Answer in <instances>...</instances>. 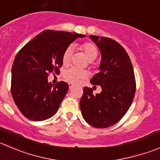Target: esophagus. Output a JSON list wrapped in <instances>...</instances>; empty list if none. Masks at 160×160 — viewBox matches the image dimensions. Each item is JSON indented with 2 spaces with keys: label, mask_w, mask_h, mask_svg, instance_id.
<instances>
[{
  "label": "esophagus",
  "mask_w": 160,
  "mask_h": 160,
  "mask_svg": "<svg viewBox=\"0 0 160 160\" xmlns=\"http://www.w3.org/2000/svg\"><path fill=\"white\" fill-rule=\"evenodd\" d=\"M68 87H69V89H72L74 87V85H73L72 83H68Z\"/></svg>",
  "instance_id": "obj_1"
}]
</instances>
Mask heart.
<instances>
[{"mask_svg": "<svg viewBox=\"0 0 160 160\" xmlns=\"http://www.w3.org/2000/svg\"><path fill=\"white\" fill-rule=\"evenodd\" d=\"M79 49L83 52L89 61H93L98 55V49L92 42H84L79 46ZM72 46H68L62 55V64L68 65L71 62ZM88 77V72L84 70H80L76 68H71L64 73V78L69 83L73 84H80L85 79Z\"/></svg>", "mask_w": 160, "mask_h": 160, "instance_id": "b5f03b06", "label": "heart"}]
</instances>
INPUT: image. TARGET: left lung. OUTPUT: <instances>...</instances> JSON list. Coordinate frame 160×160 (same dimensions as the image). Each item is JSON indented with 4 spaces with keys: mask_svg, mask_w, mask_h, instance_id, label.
<instances>
[{
    "mask_svg": "<svg viewBox=\"0 0 160 160\" xmlns=\"http://www.w3.org/2000/svg\"><path fill=\"white\" fill-rule=\"evenodd\" d=\"M102 55L96 73L91 80L100 85L102 92L93 95L85 87L80 107L84 120L95 128H107L122 118L130 107L136 92L133 68L127 52L118 42L105 37L90 35Z\"/></svg>",
    "mask_w": 160,
    "mask_h": 160,
    "instance_id": "1",
    "label": "left lung"
}]
</instances>
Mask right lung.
I'll list each match as a JSON object with an SVG mask.
<instances>
[{"label": "right lung", "instance_id": "right-lung-1", "mask_svg": "<svg viewBox=\"0 0 160 160\" xmlns=\"http://www.w3.org/2000/svg\"><path fill=\"white\" fill-rule=\"evenodd\" d=\"M84 35L46 30L18 52L12 68L11 92L22 114L32 121L53 117L68 90L64 81L49 83V74H59L62 55L72 42Z\"/></svg>", "mask_w": 160, "mask_h": 160}]
</instances>
